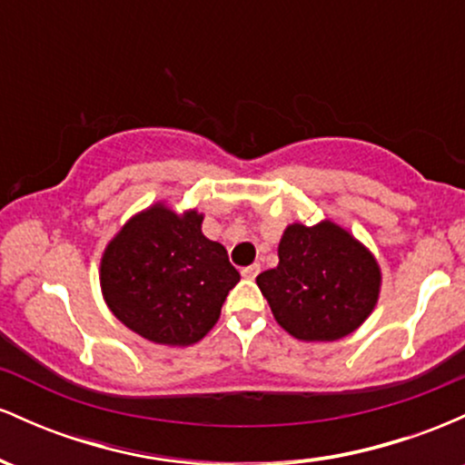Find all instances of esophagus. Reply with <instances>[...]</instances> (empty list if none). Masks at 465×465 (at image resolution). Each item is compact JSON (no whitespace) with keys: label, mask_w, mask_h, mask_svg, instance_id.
<instances>
[{"label":"esophagus","mask_w":465,"mask_h":465,"mask_svg":"<svg viewBox=\"0 0 465 465\" xmlns=\"http://www.w3.org/2000/svg\"><path fill=\"white\" fill-rule=\"evenodd\" d=\"M240 273H242L244 280H253V277L260 273V264H251V266H244V269L240 271Z\"/></svg>","instance_id":"esophagus-1"}]
</instances>
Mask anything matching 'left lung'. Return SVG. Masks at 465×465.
<instances>
[{
  "mask_svg": "<svg viewBox=\"0 0 465 465\" xmlns=\"http://www.w3.org/2000/svg\"><path fill=\"white\" fill-rule=\"evenodd\" d=\"M280 264L255 277L275 322L302 341H336L370 317L381 292L376 258L334 223L288 225Z\"/></svg>",
  "mask_w": 465,
  "mask_h": 465,
  "instance_id": "left-lung-1",
  "label": "left lung"
}]
</instances>
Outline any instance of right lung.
<instances>
[{"label": "right lung", "instance_id": "add662e5", "mask_svg": "<svg viewBox=\"0 0 465 465\" xmlns=\"http://www.w3.org/2000/svg\"><path fill=\"white\" fill-rule=\"evenodd\" d=\"M203 214L157 203L106 247L100 286L126 328L162 345H192L214 328L240 273L227 249L201 232Z\"/></svg>", "mask_w": 465, "mask_h": 465}]
</instances>
